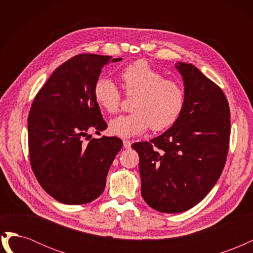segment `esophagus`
<instances>
[{"label":"esophagus","mask_w":253,"mask_h":253,"mask_svg":"<svg viewBox=\"0 0 253 253\" xmlns=\"http://www.w3.org/2000/svg\"><path fill=\"white\" fill-rule=\"evenodd\" d=\"M131 144H132V142L129 141V140H124V147H125L126 149H129V148H131Z\"/></svg>","instance_id":"obj_1"}]
</instances>
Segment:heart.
<instances>
[{
  "instance_id": "1",
  "label": "heart",
  "mask_w": 253,
  "mask_h": 253,
  "mask_svg": "<svg viewBox=\"0 0 253 253\" xmlns=\"http://www.w3.org/2000/svg\"><path fill=\"white\" fill-rule=\"evenodd\" d=\"M122 87L126 96H135L133 113L113 119L109 129L115 136L132 137L147 131H164L178 119L185 103L181 84L164 75L143 60L127 65L120 73ZM97 104L109 114L118 112L121 93L110 78L100 77L94 84Z\"/></svg>"
}]
</instances>
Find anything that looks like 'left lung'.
<instances>
[{
  "mask_svg": "<svg viewBox=\"0 0 253 253\" xmlns=\"http://www.w3.org/2000/svg\"><path fill=\"white\" fill-rule=\"evenodd\" d=\"M185 103L175 124L156 138L135 142L141 195L164 213L187 211L203 201L223 172L230 139V109L224 91L192 64L176 65Z\"/></svg>",
  "mask_w": 253,
  "mask_h": 253,
  "instance_id": "1",
  "label": "left lung"
}]
</instances>
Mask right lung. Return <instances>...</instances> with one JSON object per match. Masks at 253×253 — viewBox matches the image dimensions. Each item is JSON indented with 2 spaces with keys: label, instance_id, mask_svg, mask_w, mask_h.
I'll list each match as a JSON object with an SVG mask.
<instances>
[{
  "label": "right lung",
  "instance_id": "obj_1",
  "mask_svg": "<svg viewBox=\"0 0 253 253\" xmlns=\"http://www.w3.org/2000/svg\"><path fill=\"white\" fill-rule=\"evenodd\" d=\"M120 60L80 53L56 68L34 99L28 115L30 165L45 192L60 203L87 204L105 188L122 140L88 135L108 127L93 88L103 65Z\"/></svg>",
  "mask_w": 253,
  "mask_h": 253
}]
</instances>
